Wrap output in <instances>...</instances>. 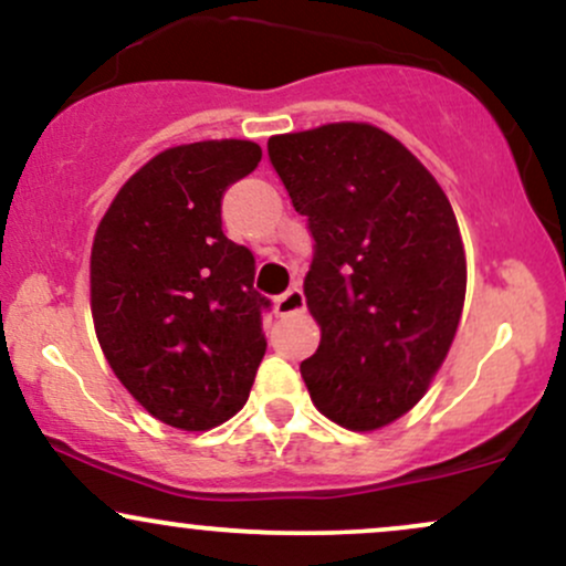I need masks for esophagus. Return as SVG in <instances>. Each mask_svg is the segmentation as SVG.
Masks as SVG:
<instances>
[{"label":"esophagus","instance_id":"esophagus-1","mask_svg":"<svg viewBox=\"0 0 566 566\" xmlns=\"http://www.w3.org/2000/svg\"><path fill=\"white\" fill-rule=\"evenodd\" d=\"M303 308H305V297H303L301 287H292L284 292L282 297H276V314L279 316L297 314V311H303Z\"/></svg>","mask_w":566,"mask_h":566}]
</instances>
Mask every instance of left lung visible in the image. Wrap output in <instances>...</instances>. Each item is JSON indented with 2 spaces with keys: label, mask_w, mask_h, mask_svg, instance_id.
<instances>
[{
  "label": "left lung",
  "mask_w": 566,
  "mask_h": 566,
  "mask_svg": "<svg viewBox=\"0 0 566 566\" xmlns=\"http://www.w3.org/2000/svg\"><path fill=\"white\" fill-rule=\"evenodd\" d=\"M269 157L314 237L303 292L322 340L301 365L305 388L333 423L378 431L423 399L458 333L465 252L452 205L367 122L274 135Z\"/></svg>",
  "instance_id": "8db88e82"
}]
</instances>
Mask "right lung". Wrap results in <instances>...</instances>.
I'll use <instances>...</instances> for the list:
<instances>
[{
	"label": "right lung",
	"instance_id": "obj_1",
	"mask_svg": "<svg viewBox=\"0 0 566 566\" xmlns=\"http://www.w3.org/2000/svg\"><path fill=\"white\" fill-rule=\"evenodd\" d=\"M252 140L167 148L119 188L95 231L90 308L122 386L161 423L210 431L250 396L265 354L255 258L223 233L220 199Z\"/></svg>",
	"mask_w": 566,
	"mask_h": 566
}]
</instances>
